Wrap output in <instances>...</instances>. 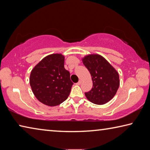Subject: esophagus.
I'll list each match as a JSON object with an SVG mask.
<instances>
[{"mask_svg":"<svg viewBox=\"0 0 150 150\" xmlns=\"http://www.w3.org/2000/svg\"><path fill=\"white\" fill-rule=\"evenodd\" d=\"M81 83H82V81H81L80 80L79 81V82H78V83H76V85H80L81 84Z\"/></svg>","mask_w":150,"mask_h":150,"instance_id":"34e87169","label":"esophagus"}]
</instances>
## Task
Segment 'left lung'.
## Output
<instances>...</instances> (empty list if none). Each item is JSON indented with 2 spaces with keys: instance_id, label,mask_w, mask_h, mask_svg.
<instances>
[{
  "instance_id": "8db88e82",
  "label": "left lung",
  "mask_w": 150,
  "mask_h": 150,
  "mask_svg": "<svg viewBox=\"0 0 150 150\" xmlns=\"http://www.w3.org/2000/svg\"><path fill=\"white\" fill-rule=\"evenodd\" d=\"M82 61L93 81V88L85 93L86 97L96 105L108 103L115 96L120 85L118 73L100 55H88Z\"/></svg>"
}]
</instances>
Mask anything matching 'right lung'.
Instances as JSON below:
<instances>
[{"label": "right lung", "mask_w": 150, "mask_h": 150, "mask_svg": "<svg viewBox=\"0 0 150 150\" xmlns=\"http://www.w3.org/2000/svg\"><path fill=\"white\" fill-rule=\"evenodd\" d=\"M61 54L47 55L35 66L30 76L32 92L40 102L50 106L60 105L67 99L73 83L64 67Z\"/></svg>", "instance_id": "obj_1"}]
</instances>
